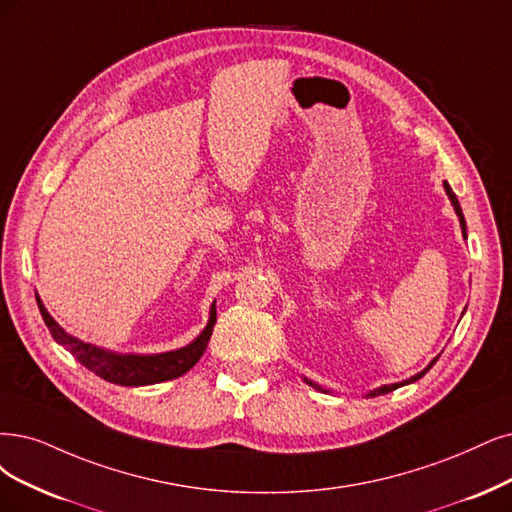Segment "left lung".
<instances>
[{"label":"left lung","mask_w":512,"mask_h":512,"mask_svg":"<svg viewBox=\"0 0 512 512\" xmlns=\"http://www.w3.org/2000/svg\"><path fill=\"white\" fill-rule=\"evenodd\" d=\"M443 187H445V194L449 196V200H451V206H453V211H456V215H458V219H460V225H462V236L466 238V221H464V213H462V206H460V202H458V198H456V194H453V189L449 187V183L447 181H443ZM439 358V356H437ZM437 358H432L430 361V365L426 367V369H422L420 373H415L413 377H409V380H405V382H399V384H390V386H380V388H375V390H371V392H367V396H380V394H388V392H392V390H396V388H401V386H407V384H411V382H418L420 377H424L426 373H428V369L437 363ZM304 382L308 384V386H312V388H316V390H320V392H331V390H327V388H323V386H318L316 382H312V380H308V377H304Z\"/></svg>","instance_id":"obj_1"}]
</instances>
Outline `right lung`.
Listing matches in <instances>:
<instances>
[{
  "label": "right lung",
  "mask_w": 512,
  "mask_h": 512,
  "mask_svg": "<svg viewBox=\"0 0 512 512\" xmlns=\"http://www.w3.org/2000/svg\"><path fill=\"white\" fill-rule=\"evenodd\" d=\"M35 299H37V306H40L44 323L54 337V342L61 344L67 352H71L75 361H80L94 375H99L105 382L118 384V386L160 384V382L175 380V377L187 373L200 361V356L204 354L208 339L213 335V327L217 323V308L213 301L211 312H208V323L194 342H189L183 348L160 352V354H122V352H111V350L99 348L94 344H86L82 339L69 335L48 314L42 299L37 295Z\"/></svg>",
  "instance_id": "right-lung-1"
}]
</instances>
